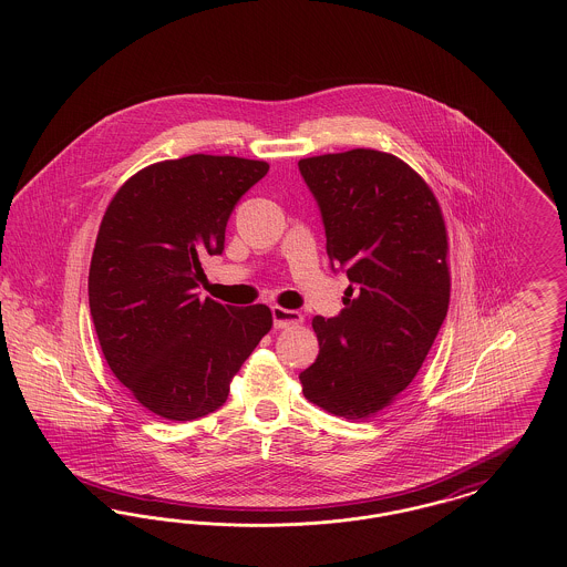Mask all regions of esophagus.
I'll return each instance as SVG.
<instances>
[{"mask_svg":"<svg viewBox=\"0 0 567 567\" xmlns=\"http://www.w3.org/2000/svg\"><path fill=\"white\" fill-rule=\"evenodd\" d=\"M271 317H274V327L276 329H285V327H291V324L303 323V315L301 312L287 310L282 306H274L271 308Z\"/></svg>","mask_w":567,"mask_h":567,"instance_id":"1","label":"esophagus"}]
</instances>
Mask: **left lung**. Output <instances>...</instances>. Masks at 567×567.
I'll use <instances>...</instances> for the list:
<instances>
[{
    "mask_svg": "<svg viewBox=\"0 0 567 567\" xmlns=\"http://www.w3.org/2000/svg\"><path fill=\"white\" fill-rule=\"evenodd\" d=\"M319 202L327 255L351 280L338 317H317L308 402L363 421L421 370L449 312V236L430 185L395 155L352 148L299 159Z\"/></svg>",
    "mask_w": 567,
    "mask_h": 567,
    "instance_id": "left-lung-1",
    "label": "left lung"
}]
</instances>
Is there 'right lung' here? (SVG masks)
I'll return each mask as SVG.
<instances>
[{
    "label": "right lung",
    "mask_w": 567,
    "mask_h": 567,
    "mask_svg": "<svg viewBox=\"0 0 567 567\" xmlns=\"http://www.w3.org/2000/svg\"><path fill=\"white\" fill-rule=\"evenodd\" d=\"M270 165L189 155L146 165L104 213L89 268V306L112 374L153 414L215 412L271 329L268 306L234 308L195 289L202 255H220L238 199Z\"/></svg>",
    "instance_id": "1"
}]
</instances>
